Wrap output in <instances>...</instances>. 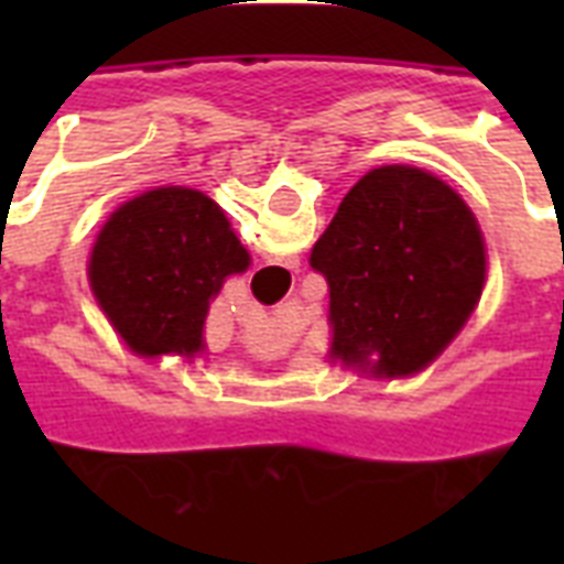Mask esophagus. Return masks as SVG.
Returning <instances> with one entry per match:
<instances>
[{
    "mask_svg": "<svg viewBox=\"0 0 564 564\" xmlns=\"http://www.w3.org/2000/svg\"><path fill=\"white\" fill-rule=\"evenodd\" d=\"M286 265L283 263H274V265H263V269H257L254 278H251V283H257L260 290L272 292V295H278L283 286V278H286Z\"/></svg>",
    "mask_w": 564,
    "mask_h": 564,
    "instance_id": "1",
    "label": "esophagus"
}]
</instances>
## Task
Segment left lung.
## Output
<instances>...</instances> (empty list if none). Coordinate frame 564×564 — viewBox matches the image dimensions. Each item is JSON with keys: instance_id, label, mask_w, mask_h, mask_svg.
I'll return each instance as SVG.
<instances>
[{"instance_id": "8db88e82", "label": "left lung", "mask_w": 564, "mask_h": 564, "mask_svg": "<svg viewBox=\"0 0 564 564\" xmlns=\"http://www.w3.org/2000/svg\"><path fill=\"white\" fill-rule=\"evenodd\" d=\"M310 265L330 290V357L403 377L463 330L486 281V246L471 207L445 181L380 166L345 195Z\"/></svg>"}]
</instances>
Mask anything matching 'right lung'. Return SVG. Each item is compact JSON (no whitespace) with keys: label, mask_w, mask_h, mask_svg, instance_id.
<instances>
[{"label":"right lung","mask_w":564,"mask_h":564,"mask_svg":"<svg viewBox=\"0 0 564 564\" xmlns=\"http://www.w3.org/2000/svg\"><path fill=\"white\" fill-rule=\"evenodd\" d=\"M251 257L213 198L189 187H158L119 207L90 254V290L143 357L204 348L210 301Z\"/></svg>","instance_id":"add662e5"}]
</instances>
